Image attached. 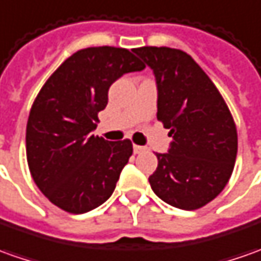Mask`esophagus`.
<instances>
[{
	"instance_id": "34e87169",
	"label": "esophagus",
	"mask_w": 261,
	"mask_h": 261,
	"mask_svg": "<svg viewBox=\"0 0 261 261\" xmlns=\"http://www.w3.org/2000/svg\"><path fill=\"white\" fill-rule=\"evenodd\" d=\"M133 150H134V154H141V153H144L147 148H145V147H143V145H136V144H134Z\"/></svg>"
}]
</instances>
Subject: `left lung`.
I'll return each instance as SVG.
<instances>
[{"label": "left lung", "mask_w": 261, "mask_h": 261, "mask_svg": "<svg viewBox=\"0 0 261 261\" xmlns=\"http://www.w3.org/2000/svg\"><path fill=\"white\" fill-rule=\"evenodd\" d=\"M155 75L157 118L173 137L168 153L148 181L167 204L197 210L219 196L234 168L237 130L224 98L187 53L168 47H141Z\"/></svg>", "instance_id": "1"}]
</instances>
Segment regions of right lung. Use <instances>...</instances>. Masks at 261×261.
<instances>
[{
  "instance_id": "1",
  "label": "right lung",
  "mask_w": 261,
  "mask_h": 261,
  "mask_svg": "<svg viewBox=\"0 0 261 261\" xmlns=\"http://www.w3.org/2000/svg\"><path fill=\"white\" fill-rule=\"evenodd\" d=\"M144 68L128 49L90 47L67 58L40 90L27 123V161L37 187L64 212L83 214L113 194L133 144L91 131L110 86Z\"/></svg>"
}]
</instances>
